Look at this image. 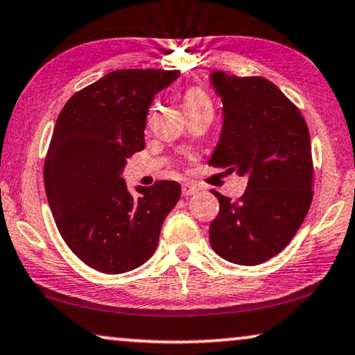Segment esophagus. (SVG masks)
<instances>
[{
    "mask_svg": "<svg viewBox=\"0 0 355 355\" xmlns=\"http://www.w3.org/2000/svg\"><path fill=\"white\" fill-rule=\"evenodd\" d=\"M198 191H199V188L196 187V184L183 183V187H182V194H183V196H191V194L198 193Z\"/></svg>",
    "mask_w": 355,
    "mask_h": 355,
    "instance_id": "1",
    "label": "esophagus"
}]
</instances>
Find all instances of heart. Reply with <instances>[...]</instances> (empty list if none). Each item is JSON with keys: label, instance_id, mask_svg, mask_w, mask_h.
Returning a JSON list of instances; mask_svg holds the SVG:
<instances>
[{"label": "heart", "instance_id": "obj_1", "mask_svg": "<svg viewBox=\"0 0 355 355\" xmlns=\"http://www.w3.org/2000/svg\"><path fill=\"white\" fill-rule=\"evenodd\" d=\"M209 103V99L206 94H204L201 89L198 88H191L184 93L183 96V109H189V107H198V106H206Z\"/></svg>", "mask_w": 355, "mask_h": 355}]
</instances>
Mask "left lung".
I'll list each match as a JSON object with an SVG mask.
<instances>
[{
    "label": "left lung",
    "instance_id": "left-lung-1",
    "mask_svg": "<svg viewBox=\"0 0 355 355\" xmlns=\"http://www.w3.org/2000/svg\"><path fill=\"white\" fill-rule=\"evenodd\" d=\"M222 99L220 138L209 164L248 177L238 201L216 194L209 227L214 251L228 262L257 266L284 249L312 202L311 135L299 109L262 77L212 71Z\"/></svg>",
    "mask_w": 355,
    "mask_h": 355
}]
</instances>
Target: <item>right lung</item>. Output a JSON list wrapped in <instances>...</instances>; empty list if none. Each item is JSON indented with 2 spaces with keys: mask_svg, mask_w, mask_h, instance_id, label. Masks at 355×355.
<instances>
[{
  "mask_svg": "<svg viewBox=\"0 0 355 355\" xmlns=\"http://www.w3.org/2000/svg\"><path fill=\"white\" fill-rule=\"evenodd\" d=\"M178 71L127 69L80 89L59 114L44 162V189L59 233L94 270L123 273L156 251L180 184L137 187L122 178L127 159L144 148L153 99Z\"/></svg>",
  "mask_w": 355,
  "mask_h": 355,
  "instance_id": "right-lung-1",
  "label": "right lung"
}]
</instances>
